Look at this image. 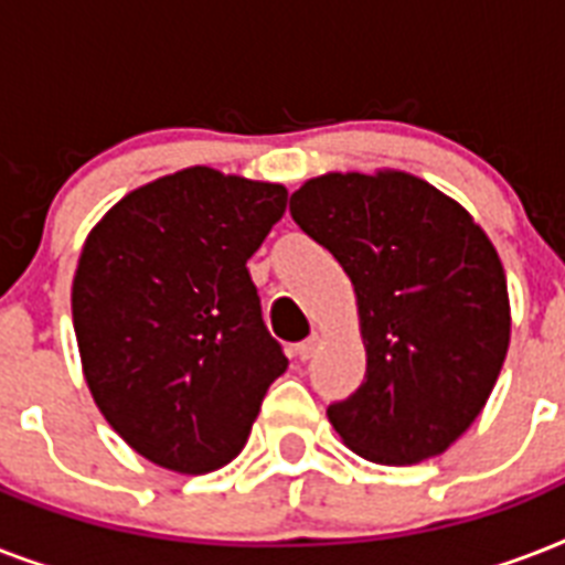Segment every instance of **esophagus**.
<instances>
[{
  "label": "esophagus",
  "mask_w": 565,
  "mask_h": 565,
  "mask_svg": "<svg viewBox=\"0 0 565 565\" xmlns=\"http://www.w3.org/2000/svg\"><path fill=\"white\" fill-rule=\"evenodd\" d=\"M317 349H319V334H313L310 340L296 345V358H299V361H310V358L317 354Z\"/></svg>",
  "instance_id": "34e87169"
}]
</instances>
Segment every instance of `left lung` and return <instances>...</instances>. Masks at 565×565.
Instances as JSON below:
<instances>
[{"mask_svg": "<svg viewBox=\"0 0 565 565\" xmlns=\"http://www.w3.org/2000/svg\"><path fill=\"white\" fill-rule=\"evenodd\" d=\"M290 213L352 278L366 345L361 390L328 407L354 455L411 466L478 419L510 345L501 257L472 213L402 170L326 172Z\"/></svg>", "mask_w": 565, "mask_h": 565, "instance_id": "left-lung-1", "label": "left lung"}]
</instances>
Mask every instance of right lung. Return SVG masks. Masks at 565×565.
I'll list each match as a JSON object with an SVG mask.
<instances>
[{
  "instance_id": "obj_1",
  "label": "right lung",
  "mask_w": 565,
  "mask_h": 565,
  "mask_svg": "<svg viewBox=\"0 0 565 565\" xmlns=\"http://www.w3.org/2000/svg\"><path fill=\"white\" fill-rule=\"evenodd\" d=\"M284 207V184L188 167L122 195L84 239L73 278L84 381L154 466L231 463L287 370L246 269Z\"/></svg>"
}]
</instances>
